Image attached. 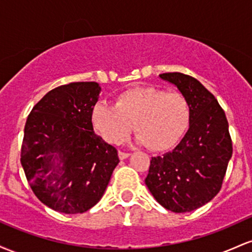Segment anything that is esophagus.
I'll use <instances>...</instances> for the list:
<instances>
[{"label": "esophagus", "instance_id": "1", "mask_svg": "<svg viewBox=\"0 0 252 252\" xmlns=\"http://www.w3.org/2000/svg\"><path fill=\"white\" fill-rule=\"evenodd\" d=\"M129 156H130V153L122 152V150H120V152H118V158H120L121 160H124V158H128Z\"/></svg>", "mask_w": 252, "mask_h": 252}]
</instances>
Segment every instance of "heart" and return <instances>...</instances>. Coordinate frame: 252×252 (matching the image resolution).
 Masks as SVG:
<instances>
[{
  "label": "heart",
  "instance_id": "b5f03b06",
  "mask_svg": "<svg viewBox=\"0 0 252 252\" xmlns=\"http://www.w3.org/2000/svg\"><path fill=\"white\" fill-rule=\"evenodd\" d=\"M190 120L192 108L185 94L154 86L126 90L116 97L115 105L99 103L92 112L94 129L106 142H123L134 124L137 140L154 152L174 147Z\"/></svg>",
  "mask_w": 252,
  "mask_h": 252
}]
</instances>
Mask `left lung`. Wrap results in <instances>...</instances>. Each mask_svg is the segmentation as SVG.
<instances>
[{"label":"left lung","instance_id":"left-lung-1","mask_svg":"<svg viewBox=\"0 0 252 252\" xmlns=\"http://www.w3.org/2000/svg\"><path fill=\"white\" fill-rule=\"evenodd\" d=\"M189 100L192 120L172 152L150 160L146 185L158 204L175 213L190 212L221 189L232 156V140L224 110L195 78L180 72L160 74Z\"/></svg>","mask_w":252,"mask_h":252}]
</instances>
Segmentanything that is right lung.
Returning a JSON list of instances; mask_svg holds the SVG:
<instances>
[{"mask_svg":"<svg viewBox=\"0 0 252 252\" xmlns=\"http://www.w3.org/2000/svg\"><path fill=\"white\" fill-rule=\"evenodd\" d=\"M99 92L94 82L58 86L28 115L21 164L36 198L57 212L76 215L94 206L120 162L117 149L94 131ZM56 158L63 162L58 170Z\"/></svg>","mask_w":252,"mask_h":252,"instance_id":"obj_1","label":"right lung"}]
</instances>
